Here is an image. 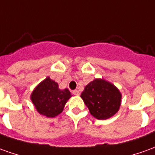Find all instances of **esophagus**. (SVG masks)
Here are the masks:
<instances>
[{"instance_id": "1", "label": "esophagus", "mask_w": 155, "mask_h": 155, "mask_svg": "<svg viewBox=\"0 0 155 155\" xmlns=\"http://www.w3.org/2000/svg\"><path fill=\"white\" fill-rule=\"evenodd\" d=\"M72 93H73L74 95H75V96H79V95H80V91H79L78 90H74V91H72Z\"/></svg>"}]
</instances>
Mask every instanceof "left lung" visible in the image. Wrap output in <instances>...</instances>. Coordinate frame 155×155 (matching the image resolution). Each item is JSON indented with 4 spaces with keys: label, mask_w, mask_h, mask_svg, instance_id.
<instances>
[{
    "label": "left lung",
    "mask_w": 155,
    "mask_h": 155,
    "mask_svg": "<svg viewBox=\"0 0 155 155\" xmlns=\"http://www.w3.org/2000/svg\"><path fill=\"white\" fill-rule=\"evenodd\" d=\"M81 97L90 113L99 120H106L115 115L122 103V94L118 88L103 79L91 81Z\"/></svg>",
    "instance_id": "8db88e82"
}]
</instances>
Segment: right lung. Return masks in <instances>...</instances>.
I'll return each instance as SVG.
<instances>
[{"label": "right lung", "instance_id": "1", "mask_svg": "<svg viewBox=\"0 0 155 155\" xmlns=\"http://www.w3.org/2000/svg\"><path fill=\"white\" fill-rule=\"evenodd\" d=\"M72 96L67 88L60 90L57 82L48 76L32 91L31 100L38 113L47 117H54L64 110Z\"/></svg>", "mask_w": 155, "mask_h": 155}]
</instances>
